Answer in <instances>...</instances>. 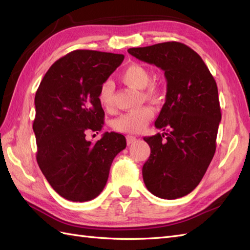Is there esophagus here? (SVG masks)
<instances>
[{
  "mask_svg": "<svg viewBox=\"0 0 250 250\" xmlns=\"http://www.w3.org/2000/svg\"><path fill=\"white\" fill-rule=\"evenodd\" d=\"M136 136L134 135H128L126 136V142H128V144H132V143H135L136 142Z\"/></svg>",
  "mask_w": 250,
  "mask_h": 250,
  "instance_id": "34e87169",
  "label": "esophagus"
}]
</instances>
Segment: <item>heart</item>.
I'll return each instance as SVG.
<instances>
[{"label": "heart", "instance_id": "heart-1", "mask_svg": "<svg viewBox=\"0 0 250 250\" xmlns=\"http://www.w3.org/2000/svg\"><path fill=\"white\" fill-rule=\"evenodd\" d=\"M120 79L128 86L135 89H145L144 94L146 97H151L159 93V86L157 83H150L151 74L147 67L133 63L126 66L120 73ZM99 102L105 109H111L114 106V84L109 81H105L99 89ZM155 111L149 105H144L142 107L126 111L120 115L113 122V126L120 132L125 133H140L146 128Z\"/></svg>", "mask_w": 250, "mask_h": 250}]
</instances>
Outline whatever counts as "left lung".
Instances as JSON below:
<instances>
[{"label": "left lung", "mask_w": 250, "mask_h": 250, "mask_svg": "<svg viewBox=\"0 0 250 250\" xmlns=\"http://www.w3.org/2000/svg\"><path fill=\"white\" fill-rule=\"evenodd\" d=\"M128 52L160 67L167 83L166 103L155 122L164 132L144 137L150 156L143 179L159 198H182L200 184L215 155L221 120L217 83L202 58L179 42Z\"/></svg>", "instance_id": "left-lung-1"}]
</instances>
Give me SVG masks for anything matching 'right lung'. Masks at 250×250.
<instances>
[{
  "instance_id": "1",
  "label": "right lung",
  "mask_w": 250,
  "mask_h": 250,
  "mask_svg": "<svg viewBox=\"0 0 250 250\" xmlns=\"http://www.w3.org/2000/svg\"><path fill=\"white\" fill-rule=\"evenodd\" d=\"M124 55L74 50L57 60L35 94L36 160L58 194L73 202L90 201L102 192L114 158L125 148V137L106 132L92 144L89 132L101 131L104 110L99 89Z\"/></svg>"
}]
</instances>
